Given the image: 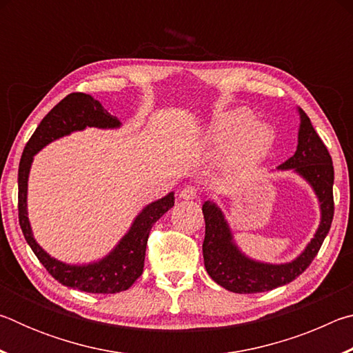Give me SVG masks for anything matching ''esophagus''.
<instances>
[{"mask_svg":"<svg viewBox=\"0 0 353 353\" xmlns=\"http://www.w3.org/2000/svg\"><path fill=\"white\" fill-rule=\"evenodd\" d=\"M179 198L185 199V201H193L198 198V188L193 187V185H187V187H183L181 190V193H179Z\"/></svg>","mask_w":353,"mask_h":353,"instance_id":"esophagus-1","label":"esophagus"}]
</instances>
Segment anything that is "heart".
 I'll return each mask as SVG.
<instances>
[{"instance_id": "heart-1", "label": "heart", "mask_w": 353, "mask_h": 353, "mask_svg": "<svg viewBox=\"0 0 353 353\" xmlns=\"http://www.w3.org/2000/svg\"><path fill=\"white\" fill-rule=\"evenodd\" d=\"M205 140L212 146H224L223 160L232 170L256 165L276 145V130L270 124L255 121L248 107L221 112L208 124Z\"/></svg>"}]
</instances>
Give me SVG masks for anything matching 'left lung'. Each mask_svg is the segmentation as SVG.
Returning <instances> with one entry per match:
<instances>
[{
  "instance_id": "obj_1",
  "label": "left lung",
  "mask_w": 353,
  "mask_h": 353,
  "mask_svg": "<svg viewBox=\"0 0 353 353\" xmlns=\"http://www.w3.org/2000/svg\"><path fill=\"white\" fill-rule=\"evenodd\" d=\"M299 134L297 149L292 157L277 166L280 171H292L301 176L319 202L321 221L314 236L294 260L288 263L259 261L248 256L235 243L234 234L224 213L213 201L202 204L205 219V238L202 244L204 265L214 282L238 294L271 291L290 283L307 270L324 243L333 221V181L334 171L332 157L312 121L301 107H297Z\"/></svg>"
}]
</instances>
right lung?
Masks as SVG:
<instances>
[{
  "label": "right lung",
  "mask_w": 353,
  "mask_h": 353,
  "mask_svg": "<svg viewBox=\"0 0 353 353\" xmlns=\"http://www.w3.org/2000/svg\"><path fill=\"white\" fill-rule=\"evenodd\" d=\"M87 128L118 129L121 121L110 115L99 101L85 93H71L41 119L23 151L19 168V219L26 241L46 271L68 288L98 294L126 291L141 276L148 236L152 225L174 205V191L148 204L137 214L129 230L103 259L70 265L54 259L35 241L28 218V179L34 155L54 140Z\"/></svg>",
  "instance_id": "1"
}]
</instances>
